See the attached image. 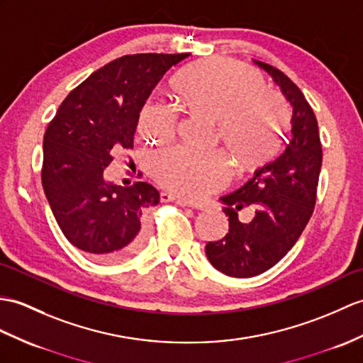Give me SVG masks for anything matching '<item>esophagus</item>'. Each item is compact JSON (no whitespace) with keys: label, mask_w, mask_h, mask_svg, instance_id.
Wrapping results in <instances>:
<instances>
[{"label":"esophagus","mask_w":363,"mask_h":363,"mask_svg":"<svg viewBox=\"0 0 363 363\" xmlns=\"http://www.w3.org/2000/svg\"><path fill=\"white\" fill-rule=\"evenodd\" d=\"M161 198H162V201H173V202H178V204H179V206H182V207H191V208H196V206H193L191 202L185 201V199H181V198H178V196H173V195H170V193H162Z\"/></svg>","instance_id":"obj_1"}]
</instances>
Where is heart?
Returning <instances> with one entry per match:
<instances>
[{"label":"heart","mask_w":363,"mask_h":363,"mask_svg":"<svg viewBox=\"0 0 363 363\" xmlns=\"http://www.w3.org/2000/svg\"><path fill=\"white\" fill-rule=\"evenodd\" d=\"M173 94L204 119L218 125L220 139L241 170H255L280 153L291 125L284 99L266 88L263 74L233 60H202L182 69L172 82ZM142 136L170 140L176 116L157 104L142 109ZM151 174L176 195L202 199L230 179L223 153H193L172 148L151 159Z\"/></svg>","instance_id":"b5f03b06"}]
</instances>
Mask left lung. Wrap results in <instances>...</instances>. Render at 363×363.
<instances>
[{
  "mask_svg": "<svg viewBox=\"0 0 363 363\" xmlns=\"http://www.w3.org/2000/svg\"><path fill=\"white\" fill-rule=\"evenodd\" d=\"M271 75L292 106L291 139L283 153L255 170L240 189L221 196L229 216V232L220 241L206 244V255L218 271L249 278L277 264L294 244L314 212L322 168V143L313 108L288 75L263 62H255ZM252 205V221L241 223L238 210Z\"/></svg>",
  "mask_w": 363,
  "mask_h": 363,
  "instance_id": "left-lung-1",
  "label": "left lung"
}]
</instances>
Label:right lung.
<instances>
[{
    "label": "right lung",
    "instance_id": "obj_1",
    "mask_svg": "<svg viewBox=\"0 0 363 363\" xmlns=\"http://www.w3.org/2000/svg\"><path fill=\"white\" fill-rule=\"evenodd\" d=\"M189 54L125 55L71 91L43 140L45 195L65 237L99 261L136 254L147 212L161 196L151 184L122 187L105 178L114 155L133 148L139 114L170 67Z\"/></svg>",
    "mask_w": 363,
    "mask_h": 363
}]
</instances>
